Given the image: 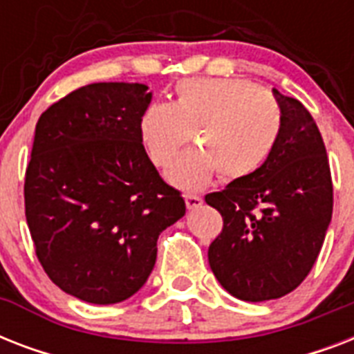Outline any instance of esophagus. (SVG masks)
I'll use <instances>...</instances> for the list:
<instances>
[{
	"instance_id": "1",
	"label": "esophagus",
	"mask_w": 354,
	"mask_h": 354,
	"mask_svg": "<svg viewBox=\"0 0 354 354\" xmlns=\"http://www.w3.org/2000/svg\"><path fill=\"white\" fill-rule=\"evenodd\" d=\"M185 204H187V209H198L200 205L204 204V200L200 198V196H193V194H187L185 196Z\"/></svg>"
}]
</instances>
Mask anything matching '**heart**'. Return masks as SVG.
Segmentation results:
<instances>
[{
	"label": "heart",
	"instance_id": "b5f03b06",
	"mask_svg": "<svg viewBox=\"0 0 354 354\" xmlns=\"http://www.w3.org/2000/svg\"><path fill=\"white\" fill-rule=\"evenodd\" d=\"M283 130L274 95L246 79H185L176 101L152 102L139 119V136L152 163L165 167L194 133L195 147L172 162L167 180L194 193L216 172L224 182L255 174L268 161Z\"/></svg>",
	"mask_w": 354,
	"mask_h": 354
}]
</instances>
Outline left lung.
Returning a JSON list of instances; mask_svg holds the SVG:
<instances>
[{
  "label": "left lung",
  "mask_w": 354,
  "mask_h": 354,
  "mask_svg": "<svg viewBox=\"0 0 354 354\" xmlns=\"http://www.w3.org/2000/svg\"><path fill=\"white\" fill-rule=\"evenodd\" d=\"M283 130L255 174L227 183L205 202L224 218L209 266L242 301L292 292L313 270L333 216V182L324 139L301 102L274 88Z\"/></svg>",
  "instance_id": "8db88e82"
}]
</instances>
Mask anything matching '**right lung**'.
I'll return each mask as SVG.
<instances>
[{
    "label": "right lung",
    "instance_id": "add662e5",
    "mask_svg": "<svg viewBox=\"0 0 354 354\" xmlns=\"http://www.w3.org/2000/svg\"><path fill=\"white\" fill-rule=\"evenodd\" d=\"M149 86L95 82L41 113L25 172V216L38 261L69 296L95 305L147 283L158 236L185 215L145 152Z\"/></svg>",
    "mask_w": 354,
    "mask_h": 354
}]
</instances>
